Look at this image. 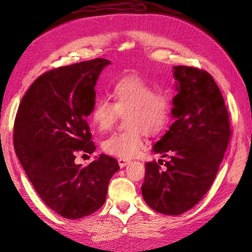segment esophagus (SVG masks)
Listing matches in <instances>:
<instances>
[{
	"label": "esophagus",
	"mask_w": 252,
	"mask_h": 252,
	"mask_svg": "<svg viewBox=\"0 0 252 252\" xmlns=\"http://www.w3.org/2000/svg\"><path fill=\"white\" fill-rule=\"evenodd\" d=\"M118 162H119V165H120L121 168H125L126 165H127V164L130 163V160H127V159H121V158H120V159L118 160Z\"/></svg>",
	"instance_id": "esophagus-1"
}]
</instances>
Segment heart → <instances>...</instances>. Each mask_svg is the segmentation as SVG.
<instances>
[{"instance_id": "1", "label": "heart", "mask_w": 252, "mask_h": 252, "mask_svg": "<svg viewBox=\"0 0 252 252\" xmlns=\"http://www.w3.org/2000/svg\"><path fill=\"white\" fill-rule=\"evenodd\" d=\"M110 102L105 97L95 102L91 118L97 130H110L119 116H125L126 129L113 133L102 142V149L111 156L132 158L143 146V131L158 134L164 129L171 117V102L163 91L155 88L142 76L130 74L122 76L113 84Z\"/></svg>"}]
</instances>
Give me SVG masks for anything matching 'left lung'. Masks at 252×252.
Masks as SVG:
<instances>
[{
    "mask_svg": "<svg viewBox=\"0 0 252 252\" xmlns=\"http://www.w3.org/2000/svg\"><path fill=\"white\" fill-rule=\"evenodd\" d=\"M174 122L153 146L163 160L148 162L141 187L153 210L178 216L193 208L215 181L231 129L223 96L212 76L191 66H173Z\"/></svg>",
    "mask_w": 252,
    "mask_h": 252,
    "instance_id": "obj_1",
    "label": "left lung"
}]
</instances>
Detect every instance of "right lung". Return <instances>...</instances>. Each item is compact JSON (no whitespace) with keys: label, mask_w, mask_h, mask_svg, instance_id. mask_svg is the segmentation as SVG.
Masks as SVG:
<instances>
[{"label":"right lung","mask_w":252,"mask_h":252,"mask_svg":"<svg viewBox=\"0 0 252 252\" xmlns=\"http://www.w3.org/2000/svg\"><path fill=\"white\" fill-rule=\"evenodd\" d=\"M110 63L94 59L46 72L16 113V156L40 198L63 218H83L103 206L110 179L120 169L103 153L87 167L74 162L79 153L95 151L87 118L95 104L97 78Z\"/></svg>","instance_id":"add662e5"}]
</instances>
